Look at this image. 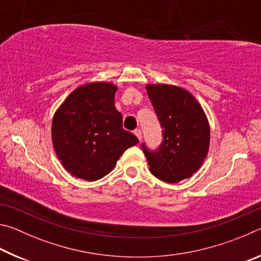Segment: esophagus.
Listing matches in <instances>:
<instances>
[{
  "mask_svg": "<svg viewBox=\"0 0 261 261\" xmlns=\"http://www.w3.org/2000/svg\"><path fill=\"white\" fill-rule=\"evenodd\" d=\"M134 132H135V135H136L137 138H138V139H139V141H140V140H141V137H143V136H141V131H140V129H136Z\"/></svg>",
  "mask_w": 261,
  "mask_h": 261,
  "instance_id": "obj_1",
  "label": "esophagus"
}]
</instances>
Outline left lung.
<instances>
[{"mask_svg": "<svg viewBox=\"0 0 261 261\" xmlns=\"http://www.w3.org/2000/svg\"><path fill=\"white\" fill-rule=\"evenodd\" d=\"M148 98L162 129L156 149L143 143L151 173L177 183L199 169L208 152L210 125L201 106L188 91L171 85H147Z\"/></svg>", "mask_w": 261, "mask_h": 261, "instance_id": "8db88e82", "label": "left lung"}]
</instances>
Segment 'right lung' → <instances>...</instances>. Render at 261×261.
Wrapping results in <instances>:
<instances>
[{"label": "right lung", "instance_id": "obj_1", "mask_svg": "<svg viewBox=\"0 0 261 261\" xmlns=\"http://www.w3.org/2000/svg\"><path fill=\"white\" fill-rule=\"evenodd\" d=\"M116 91L110 83L81 86L54 115V149L63 167L76 177L90 182L102 178L125 149L138 144L134 134L123 129L122 115L115 108Z\"/></svg>", "mask_w": 261, "mask_h": 261}]
</instances>
